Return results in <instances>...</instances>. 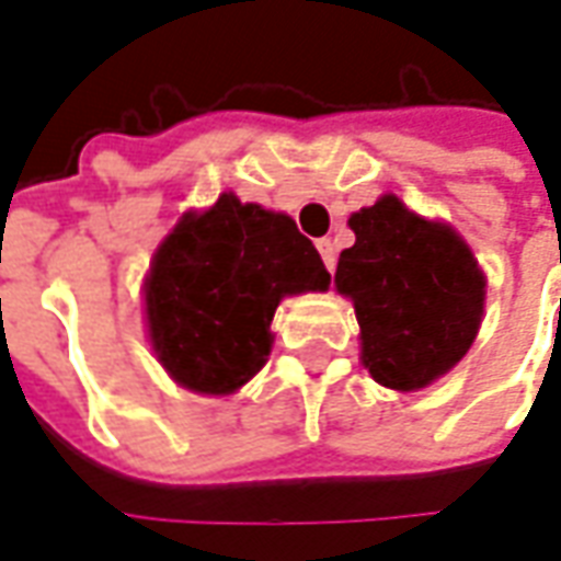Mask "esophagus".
Wrapping results in <instances>:
<instances>
[{"mask_svg": "<svg viewBox=\"0 0 561 561\" xmlns=\"http://www.w3.org/2000/svg\"><path fill=\"white\" fill-rule=\"evenodd\" d=\"M318 250H320V256H323V265H327V272L332 274V268H335V243H332L330 238H320Z\"/></svg>", "mask_w": 561, "mask_h": 561, "instance_id": "1", "label": "esophagus"}]
</instances>
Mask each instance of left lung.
<instances>
[{
    "label": "left lung",
    "instance_id": "1",
    "mask_svg": "<svg viewBox=\"0 0 561 561\" xmlns=\"http://www.w3.org/2000/svg\"><path fill=\"white\" fill-rule=\"evenodd\" d=\"M335 289L354 302L360 360L378 385L419 391L465 357L482 323L485 274L458 231L397 195L351 214Z\"/></svg>",
    "mask_w": 561,
    "mask_h": 561
}]
</instances>
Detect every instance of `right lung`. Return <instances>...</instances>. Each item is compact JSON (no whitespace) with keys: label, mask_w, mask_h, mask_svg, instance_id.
I'll use <instances>...</instances> for the list:
<instances>
[{"label":"right lung","mask_w":561,"mask_h":561,"mask_svg":"<svg viewBox=\"0 0 561 561\" xmlns=\"http://www.w3.org/2000/svg\"><path fill=\"white\" fill-rule=\"evenodd\" d=\"M327 287L323 259L287 214L226 192L156 250L142 284L149 342L180 388L226 397L268 360L280 299Z\"/></svg>","instance_id":"right-lung-1"}]
</instances>
